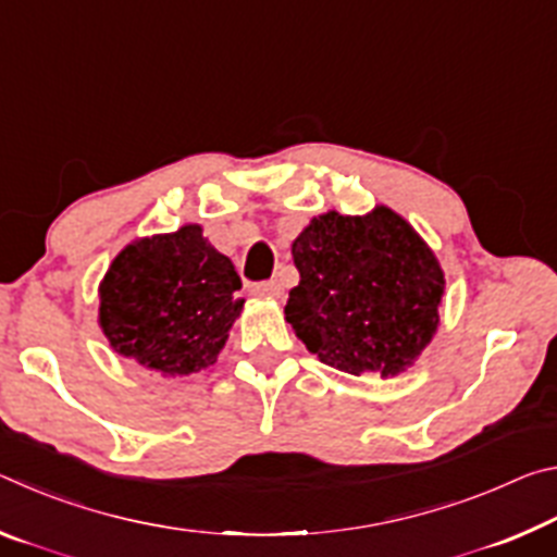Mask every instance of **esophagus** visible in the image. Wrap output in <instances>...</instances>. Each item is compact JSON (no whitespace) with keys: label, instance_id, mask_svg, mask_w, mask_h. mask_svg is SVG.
Segmentation results:
<instances>
[{"label":"esophagus","instance_id":"1","mask_svg":"<svg viewBox=\"0 0 557 557\" xmlns=\"http://www.w3.org/2000/svg\"><path fill=\"white\" fill-rule=\"evenodd\" d=\"M252 292L260 297H282V292H285V287H282L280 280H268V282H258V285H252Z\"/></svg>","mask_w":557,"mask_h":557}]
</instances>
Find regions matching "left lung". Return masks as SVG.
I'll use <instances>...</instances> for the list:
<instances>
[{
  "instance_id": "1",
  "label": "left lung",
  "mask_w": 557,
  "mask_h": 557,
  "mask_svg": "<svg viewBox=\"0 0 557 557\" xmlns=\"http://www.w3.org/2000/svg\"><path fill=\"white\" fill-rule=\"evenodd\" d=\"M292 258L299 285L289 289L285 317L332 369L393 379L435 336L445 272L388 206L317 215L292 243Z\"/></svg>"
}]
</instances>
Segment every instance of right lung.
<instances>
[{
	"instance_id": "obj_1",
	"label": "right lung",
	"mask_w": 557,
	"mask_h": 557,
	"mask_svg": "<svg viewBox=\"0 0 557 557\" xmlns=\"http://www.w3.org/2000/svg\"><path fill=\"white\" fill-rule=\"evenodd\" d=\"M240 277L201 225L129 243L100 282L98 322L120 356L162 375L215 363L240 317Z\"/></svg>"
}]
</instances>
